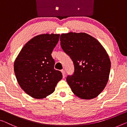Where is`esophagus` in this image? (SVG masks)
Listing matches in <instances>:
<instances>
[{
	"label": "esophagus",
	"instance_id": "obj_1",
	"mask_svg": "<svg viewBox=\"0 0 127 127\" xmlns=\"http://www.w3.org/2000/svg\"><path fill=\"white\" fill-rule=\"evenodd\" d=\"M62 75H63V78H64V77H65V70H64V69H63V70H62Z\"/></svg>",
	"mask_w": 127,
	"mask_h": 127
}]
</instances>
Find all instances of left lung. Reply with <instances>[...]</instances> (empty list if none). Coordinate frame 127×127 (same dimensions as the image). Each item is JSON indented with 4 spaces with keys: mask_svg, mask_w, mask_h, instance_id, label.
Instances as JSON below:
<instances>
[{
    "mask_svg": "<svg viewBox=\"0 0 127 127\" xmlns=\"http://www.w3.org/2000/svg\"><path fill=\"white\" fill-rule=\"evenodd\" d=\"M60 40L74 64V73L67 77L72 91L82 99L96 97L105 87L110 73L106 50L97 39L84 32L62 33Z\"/></svg>",
    "mask_w": 127,
    "mask_h": 127,
    "instance_id": "1",
    "label": "left lung"
}]
</instances>
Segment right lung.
Here are the masks:
<instances>
[{"instance_id": "1", "label": "right lung", "mask_w": 127, "mask_h": 127, "mask_svg": "<svg viewBox=\"0 0 127 127\" xmlns=\"http://www.w3.org/2000/svg\"><path fill=\"white\" fill-rule=\"evenodd\" d=\"M60 34L43 33L24 45L14 62V72L23 90L35 99H43L54 92L63 77L54 69L51 54Z\"/></svg>"}]
</instances>
